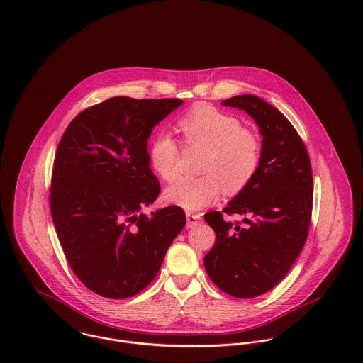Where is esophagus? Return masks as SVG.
I'll return each mask as SVG.
<instances>
[{
  "instance_id": "obj_1",
  "label": "esophagus",
  "mask_w": 363,
  "mask_h": 363,
  "mask_svg": "<svg viewBox=\"0 0 363 363\" xmlns=\"http://www.w3.org/2000/svg\"><path fill=\"white\" fill-rule=\"evenodd\" d=\"M186 216H187V225H189V228H193V226L199 225V223L203 220V213H199V212H190V211H187V212H186Z\"/></svg>"
}]
</instances>
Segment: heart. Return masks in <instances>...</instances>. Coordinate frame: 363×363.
<instances>
[{"instance_id": "obj_1", "label": "heart", "mask_w": 363, "mask_h": 363, "mask_svg": "<svg viewBox=\"0 0 363 363\" xmlns=\"http://www.w3.org/2000/svg\"><path fill=\"white\" fill-rule=\"evenodd\" d=\"M177 130L189 147L206 150L197 177H179L164 199L179 207L196 211L215 203L222 190L235 196L243 191L259 170V137L242 127L238 117L212 106H197L179 118ZM180 155L177 141L169 133H157L150 144V163L156 174L170 182L177 174Z\"/></svg>"}]
</instances>
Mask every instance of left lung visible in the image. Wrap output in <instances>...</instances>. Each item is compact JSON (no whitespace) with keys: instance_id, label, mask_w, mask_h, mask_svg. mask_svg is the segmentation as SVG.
Wrapping results in <instances>:
<instances>
[{"instance_id":"8db88e82","label":"left lung","mask_w":363,"mask_h":363,"mask_svg":"<svg viewBox=\"0 0 363 363\" xmlns=\"http://www.w3.org/2000/svg\"><path fill=\"white\" fill-rule=\"evenodd\" d=\"M220 104L255 118L262 148L252 183L222 212L204 215L216 235L204 265L219 289L250 299L278 285L306 243L313 208L311 157L295 127L274 106L253 95ZM223 213L246 214L245 225L226 221Z\"/></svg>"}]
</instances>
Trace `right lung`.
I'll return each mask as SVG.
<instances>
[{
    "mask_svg": "<svg viewBox=\"0 0 363 363\" xmlns=\"http://www.w3.org/2000/svg\"><path fill=\"white\" fill-rule=\"evenodd\" d=\"M180 104L110 98L81 111L60 140L50 187L52 223L74 274L107 299L145 289L186 225L177 206L141 213L160 193L148 138Z\"/></svg>",
    "mask_w": 363,
    "mask_h": 363,
    "instance_id": "right-lung-1",
    "label": "right lung"
}]
</instances>
